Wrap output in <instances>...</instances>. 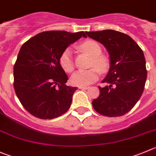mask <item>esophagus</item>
<instances>
[{"label": "esophagus", "mask_w": 156, "mask_h": 156, "mask_svg": "<svg viewBox=\"0 0 156 156\" xmlns=\"http://www.w3.org/2000/svg\"><path fill=\"white\" fill-rule=\"evenodd\" d=\"M79 88L80 89H82V90H87L89 88V87H88V86H80Z\"/></svg>", "instance_id": "esophagus-1"}]
</instances>
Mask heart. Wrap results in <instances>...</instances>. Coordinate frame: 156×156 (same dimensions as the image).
<instances>
[{
  "instance_id": "heart-1",
  "label": "heart",
  "mask_w": 156,
  "mask_h": 156,
  "mask_svg": "<svg viewBox=\"0 0 156 156\" xmlns=\"http://www.w3.org/2000/svg\"><path fill=\"white\" fill-rule=\"evenodd\" d=\"M80 48L87 52L93 58L92 66L98 68L101 72L107 70L108 62L105 57L102 56V48L99 43L94 40H88L80 45ZM61 66L66 72H71L74 69L72 51L70 48H66L63 51L59 58ZM99 73L97 69H91L88 70L80 69L74 73L71 76V83L76 86H87L98 79Z\"/></svg>"
}]
</instances>
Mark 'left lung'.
<instances>
[{"label":"left lung","mask_w":156,"mask_h":156,"mask_svg":"<svg viewBox=\"0 0 156 156\" xmlns=\"http://www.w3.org/2000/svg\"><path fill=\"white\" fill-rule=\"evenodd\" d=\"M102 44L110 56V68L92 105L99 114L119 117L131 111L143 93L146 82L145 58L141 48L129 35L114 30L86 31Z\"/></svg>","instance_id":"8db88e82"}]
</instances>
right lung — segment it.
I'll list each match as a JSON object with an SVG mask.
<instances>
[{
    "label": "right lung",
    "mask_w": 156,
    "mask_h": 156,
    "mask_svg": "<svg viewBox=\"0 0 156 156\" xmlns=\"http://www.w3.org/2000/svg\"><path fill=\"white\" fill-rule=\"evenodd\" d=\"M86 32L44 31L23 44L14 66V87L23 107L41 119L65 114L72 104L76 87L66 86L68 76L59 58L69 45Z\"/></svg>",
    "instance_id": "obj_1"
}]
</instances>
